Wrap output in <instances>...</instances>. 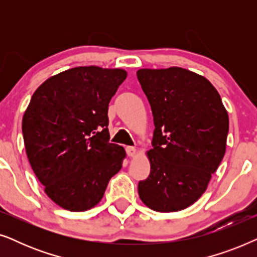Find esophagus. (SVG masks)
I'll return each mask as SVG.
<instances>
[{"mask_svg":"<svg viewBox=\"0 0 257 257\" xmlns=\"http://www.w3.org/2000/svg\"><path fill=\"white\" fill-rule=\"evenodd\" d=\"M126 152H127V156L128 157H136L137 156V150L135 149V147H126Z\"/></svg>","mask_w":257,"mask_h":257,"instance_id":"esophagus-1","label":"esophagus"}]
</instances>
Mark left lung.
<instances>
[{
	"label": "left lung",
	"instance_id": "obj_1",
	"mask_svg": "<svg viewBox=\"0 0 257 257\" xmlns=\"http://www.w3.org/2000/svg\"><path fill=\"white\" fill-rule=\"evenodd\" d=\"M137 76L156 126L140 200L156 212H179L205 193L223 159L228 112L212 83L187 69H140Z\"/></svg>",
	"mask_w": 257,
	"mask_h": 257
}]
</instances>
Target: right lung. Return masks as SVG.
Segmentation results:
<instances>
[{
	"instance_id": "right-lung-1",
	"label": "right lung",
	"mask_w": 257,
	"mask_h": 257,
	"mask_svg": "<svg viewBox=\"0 0 257 257\" xmlns=\"http://www.w3.org/2000/svg\"><path fill=\"white\" fill-rule=\"evenodd\" d=\"M126 77L124 69L77 66L51 76L31 97L22 119L27 157L62 208H93L120 171L126 152L108 143L107 111Z\"/></svg>"
}]
</instances>
